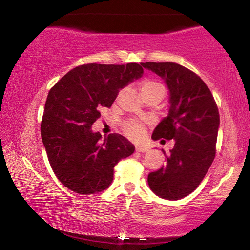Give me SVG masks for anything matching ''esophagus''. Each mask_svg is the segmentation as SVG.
Masks as SVG:
<instances>
[{
  "instance_id": "esophagus-1",
  "label": "esophagus",
  "mask_w": 250,
  "mask_h": 250,
  "mask_svg": "<svg viewBox=\"0 0 250 250\" xmlns=\"http://www.w3.org/2000/svg\"><path fill=\"white\" fill-rule=\"evenodd\" d=\"M146 150H147V147L146 146H135V151L137 152H146Z\"/></svg>"
}]
</instances>
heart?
I'll return each instance as SVG.
<instances>
[{
	"mask_svg": "<svg viewBox=\"0 0 250 250\" xmlns=\"http://www.w3.org/2000/svg\"><path fill=\"white\" fill-rule=\"evenodd\" d=\"M141 91L143 95L151 94V92H155V91L164 92V88L162 84L156 82H153V80H145L141 84ZM124 130L128 137H130L131 139H134V140L141 139L143 135H145V126L134 120L126 121L124 125Z\"/></svg>",
	"mask_w": 250,
	"mask_h": 250,
	"instance_id": "heart-1",
	"label": "heart"
}]
</instances>
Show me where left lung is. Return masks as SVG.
I'll use <instances>...</instances> for the list:
<instances>
[{
	"instance_id": "obj_1",
	"label": "left lung",
	"mask_w": 250,
	"mask_h": 250,
	"mask_svg": "<svg viewBox=\"0 0 250 250\" xmlns=\"http://www.w3.org/2000/svg\"><path fill=\"white\" fill-rule=\"evenodd\" d=\"M166 82L170 92L168 113L152 139L174 140L166 166L147 176L150 188L164 200L176 201L195 189L216 153L219 112L205 83L175 62H141ZM166 154V152L162 150Z\"/></svg>"
}]
</instances>
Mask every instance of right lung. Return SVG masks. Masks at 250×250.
<instances>
[{
  "instance_id": "1",
  "label": "right lung",
  "mask_w": 250,
  "mask_h": 250,
  "mask_svg": "<svg viewBox=\"0 0 250 250\" xmlns=\"http://www.w3.org/2000/svg\"><path fill=\"white\" fill-rule=\"evenodd\" d=\"M142 75L137 62L87 64L68 71L49 90L41 135L50 167L67 188L84 195L104 191L116 164L134 152L121 134L103 138L91 126L100 109L111 107L122 88Z\"/></svg>"
}]
</instances>
